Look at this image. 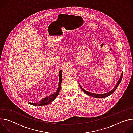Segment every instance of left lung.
I'll use <instances>...</instances> for the list:
<instances>
[{
	"label": "left lung",
	"mask_w": 133,
	"mask_h": 133,
	"mask_svg": "<svg viewBox=\"0 0 133 133\" xmlns=\"http://www.w3.org/2000/svg\"><path fill=\"white\" fill-rule=\"evenodd\" d=\"M122 77H123V73L121 74V77H120V79H119V81L117 82L115 87H114V88L112 90H111L110 91L108 92H107V93H105V94H94V93H91V92H88L87 91H86V90H85L82 86L81 85L79 84V86L81 88V89L83 90V91L85 92L87 95H88L89 96H92L93 97H95V98H105V97H106L109 95H110L111 94H112L115 91V90L116 89V88H117V87L118 86V85H119L121 81H122Z\"/></svg>",
	"instance_id": "obj_1"
}]
</instances>
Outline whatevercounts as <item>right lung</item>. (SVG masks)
Returning a JSON list of instances; mask_svg holds the SVG:
<instances>
[{
	"label": "right lung",
	"instance_id": "add662e5",
	"mask_svg": "<svg viewBox=\"0 0 133 133\" xmlns=\"http://www.w3.org/2000/svg\"><path fill=\"white\" fill-rule=\"evenodd\" d=\"M62 71L61 70L59 71V85H58V87L57 91L54 93L53 94L51 95L46 97L45 98H44L42 100H41V102H39V103H29V104H31L32 105H34V106H44V105H48L49 104H50L51 102H52L56 98V97L58 95V94L59 93L60 90H61V84H62Z\"/></svg>",
	"mask_w": 133,
	"mask_h": 133
}]
</instances>
